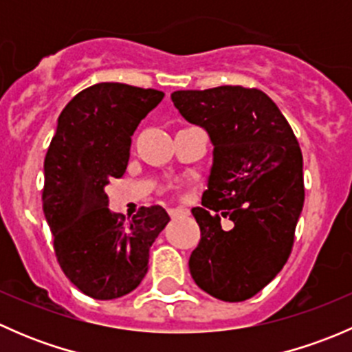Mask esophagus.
<instances>
[{
    "label": "esophagus",
    "mask_w": 352,
    "mask_h": 352,
    "mask_svg": "<svg viewBox=\"0 0 352 352\" xmlns=\"http://www.w3.org/2000/svg\"><path fill=\"white\" fill-rule=\"evenodd\" d=\"M168 214H170V218H182V216L189 214V211H187V209H182V208H172V209H168Z\"/></svg>",
    "instance_id": "esophagus-1"
}]
</instances>
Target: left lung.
<instances>
[{
  "instance_id": "obj_1",
  "label": "left lung",
  "mask_w": 352,
  "mask_h": 352,
  "mask_svg": "<svg viewBox=\"0 0 352 352\" xmlns=\"http://www.w3.org/2000/svg\"><path fill=\"white\" fill-rule=\"evenodd\" d=\"M172 102L214 146L202 208H192L201 240L190 274L218 300H248L278 276L293 248L305 201L300 144L257 88L179 90ZM221 217L232 219V230L221 228Z\"/></svg>"
}]
</instances>
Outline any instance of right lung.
Here are the masks:
<instances>
[{
    "instance_id": "1",
    "label": "right lung",
    "mask_w": 352,
    "mask_h": 352,
    "mask_svg": "<svg viewBox=\"0 0 352 352\" xmlns=\"http://www.w3.org/2000/svg\"><path fill=\"white\" fill-rule=\"evenodd\" d=\"M165 94L124 83L85 88L63 109L44 162L42 208L66 278L95 300L140 286L150 247L170 216L141 208L129 223L110 212L105 186L127 168L131 136Z\"/></svg>"
}]
</instances>
